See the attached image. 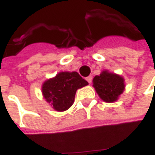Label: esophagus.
Segmentation results:
<instances>
[{
  "mask_svg": "<svg viewBox=\"0 0 155 155\" xmlns=\"http://www.w3.org/2000/svg\"><path fill=\"white\" fill-rule=\"evenodd\" d=\"M92 79H93V78H92V76H88V77H86V81H87L88 82L91 84V82H92Z\"/></svg>",
  "mask_w": 155,
  "mask_h": 155,
  "instance_id": "1",
  "label": "esophagus"
}]
</instances>
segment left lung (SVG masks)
I'll use <instances>...</instances> for the list:
<instances>
[{"instance_id":"left-lung-1","label":"left lung","mask_w":155,"mask_h":155,"mask_svg":"<svg viewBox=\"0 0 155 155\" xmlns=\"http://www.w3.org/2000/svg\"><path fill=\"white\" fill-rule=\"evenodd\" d=\"M93 87L102 101L113 103L123 94L125 89L124 79L120 74L104 70L94 77Z\"/></svg>"}]
</instances>
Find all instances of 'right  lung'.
I'll list each match as a JSON object with an SVG mask.
<instances>
[{"label":"right lung","instance_id":"right-lung-1","mask_svg":"<svg viewBox=\"0 0 155 155\" xmlns=\"http://www.w3.org/2000/svg\"><path fill=\"white\" fill-rule=\"evenodd\" d=\"M87 81L77 72H60L54 77L45 81L41 91L43 97L54 110H67L73 104L78 89L86 86Z\"/></svg>","mask_w":155,"mask_h":155}]
</instances>
